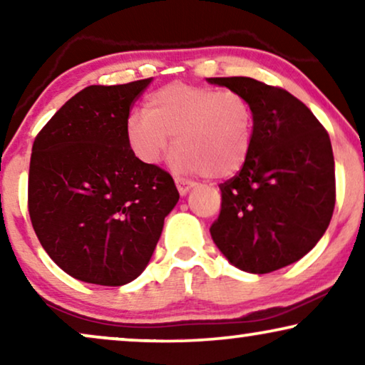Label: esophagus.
Listing matches in <instances>:
<instances>
[{"instance_id":"obj_1","label":"esophagus","mask_w":365,"mask_h":365,"mask_svg":"<svg viewBox=\"0 0 365 365\" xmlns=\"http://www.w3.org/2000/svg\"><path fill=\"white\" fill-rule=\"evenodd\" d=\"M176 186L179 194H181V196H186V194L194 187V184L184 181V179H176Z\"/></svg>"}]
</instances>
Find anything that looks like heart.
I'll return each instance as SVG.
<instances>
[{"label": "heart", "instance_id": "b5f03b06", "mask_svg": "<svg viewBox=\"0 0 365 365\" xmlns=\"http://www.w3.org/2000/svg\"><path fill=\"white\" fill-rule=\"evenodd\" d=\"M144 113L129 114L126 139L146 164H158L171 146L178 166L206 178H231L251 151L254 111L244 94L174 83L151 93Z\"/></svg>", "mask_w": 365, "mask_h": 365}]
</instances>
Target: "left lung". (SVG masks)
Listing matches in <instances>:
<instances>
[{
	"instance_id": "1",
	"label": "left lung",
	"mask_w": 365,
	"mask_h": 365,
	"mask_svg": "<svg viewBox=\"0 0 365 365\" xmlns=\"http://www.w3.org/2000/svg\"><path fill=\"white\" fill-rule=\"evenodd\" d=\"M207 81L244 94L254 111L246 163L219 184L222 201L212 241L242 271H277L306 256L331 222V139L311 109L286 89L244 76Z\"/></svg>"
}]
</instances>
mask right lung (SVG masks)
Here are the masks:
<instances>
[{
  "label": "right lung",
  "mask_w": 365,
  "mask_h": 365,
  "mask_svg": "<svg viewBox=\"0 0 365 365\" xmlns=\"http://www.w3.org/2000/svg\"><path fill=\"white\" fill-rule=\"evenodd\" d=\"M151 78L88 86L63 104L33 143L28 211L48 256L98 286H123L148 266L164 217L179 201L171 174L134 156L133 104Z\"/></svg>",
  "instance_id": "obj_1"
}]
</instances>
